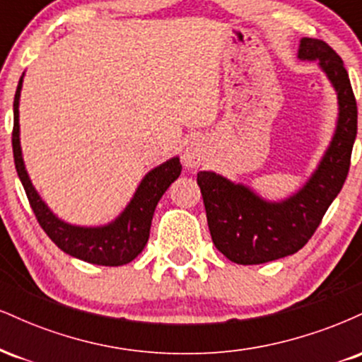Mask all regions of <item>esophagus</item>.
Segmentation results:
<instances>
[{
	"label": "esophagus",
	"mask_w": 362,
	"mask_h": 362,
	"mask_svg": "<svg viewBox=\"0 0 362 362\" xmlns=\"http://www.w3.org/2000/svg\"><path fill=\"white\" fill-rule=\"evenodd\" d=\"M206 158V148L202 146V143H199L197 139H192L187 143L184 149V155H182V161L187 168H197L204 163Z\"/></svg>",
	"instance_id": "obj_1"
}]
</instances>
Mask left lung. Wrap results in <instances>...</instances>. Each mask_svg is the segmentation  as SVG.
<instances>
[{
  "instance_id": "obj_1",
  "label": "left lung",
  "mask_w": 362,
  "mask_h": 362,
  "mask_svg": "<svg viewBox=\"0 0 362 362\" xmlns=\"http://www.w3.org/2000/svg\"><path fill=\"white\" fill-rule=\"evenodd\" d=\"M298 59L317 62L337 95V122L317 168L296 192L269 201L252 187L204 170L197 184L213 243L240 265L272 262L296 253L318 228L342 189L357 134V105L344 62L323 40L303 37Z\"/></svg>"
}]
</instances>
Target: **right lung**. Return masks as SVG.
Returning <instances> with one entry per match:
<instances>
[{"mask_svg": "<svg viewBox=\"0 0 362 362\" xmlns=\"http://www.w3.org/2000/svg\"><path fill=\"white\" fill-rule=\"evenodd\" d=\"M23 76L16 86L13 102V158L15 168L22 182L28 202L34 209L37 221L62 252L76 259L95 265L117 267L132 262L146 247L158 201L167 189L180 177V158L173 156L158 167L151 168L122 213L117 218L98 226H81L64 221L45 204V201L37 192L32 184L30 175L25 168L22 144H20V95H22Z\"/></svg>", "mask_w": 362, "mask_h": 362, "instance_id": "obj_1", "label": "right lung"}]
</instances>
